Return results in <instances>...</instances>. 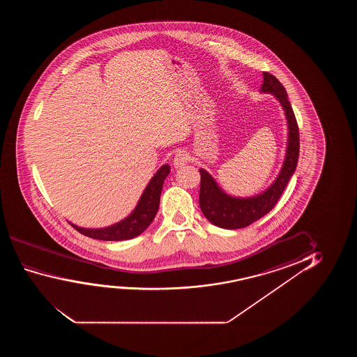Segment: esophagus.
Segmentation results:
<instances>
[{
	"label": "esophagus",
	"mask_w": 357,
	"mask_h": 357,
	"mask_svg": "<svg viewBox=\"0 0 357 357\" xmlns=\"http://www.w3.org/2000/svg\"><path fill=\"white\" fill-rule=\"evenodd\" d=\"M189 163V155L184 151H179L176 153V156H174V161H173V165L176 168H181V167L185 166Z\"/></svg>",
	"instance_id": "obj_1"
}]
</instances>
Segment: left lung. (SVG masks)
I'll use <instances>...</instances> for the list:
<instances>
[{
	"instance_id": "1",
	"label": "left lung",
	"mask_w": 357,
	"mask_h": 357,
	"mask_svg": "<svg viewBox=\"0 0 357 357\" xmlns=\"http://www.w3.org/2000/svg\"><path fill=\"white\" fill-rule=\"evenodd\" d=\"M259 91L272 93L283 108L287 126L288 140L285 147L283 166L280 167L278 176L266 190L248 197H239L227 194L211 176L208 172L200 168L201 211L212 225L223 229H240L254 223L267 215L273 208L279 197L283 194L289 179L291 178L298 160V128L293 108L289 102L288 95L282 83L272 74L264 72V83Z\"/></svg>"
}]
</instances>
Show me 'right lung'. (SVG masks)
Returning <instances> with one entry per match:
<instances>
[{
  "instance_id": "add662e5",
  "label": "right lung",
  "mask_w": 357,
  "mask_h": 357,
  "mask_svg": "<svg viewBox=\"0 0 357 357\" xmlns=\"http://www.w3.org/2000/svg\"><path fill=\"white\" fill-rule=\"evenodd\" d=\"M169 173H171L169 165H163L155 173L151 181H149L145 190L142 191L135 208L124 220L105 228H83V227L73 225L72 222H69V225H72L74 229L78 230L79 233L93 239L121 241V240L135 238L137 235L144 233L149 228V225H151L153 218L156 217L163 183Z\"/></svg>"
}]
</instances>
